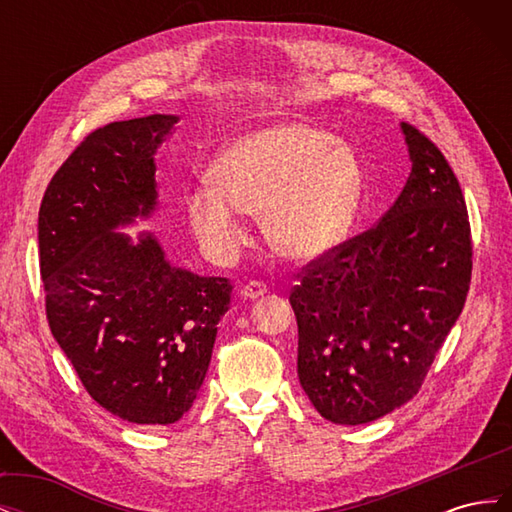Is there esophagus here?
I'll list each match as a JSON object with an SVG mask.
<instances>
[{
    "label": "esophagus",
    "instance_id": "esophagus-1",
    "mask_svg": "<svg viewBox=\"0 0 512 512\" xmlns=\"http://www.w3.org/2000/svg\"><path fill=\"white\" fill-rule=\"evenodd\" d=\"M262 294H267V286L258 282V280H252L241 286V297L243 299H258L262 297Z\"/></svg>",
    "mask_w": 512,
    "mask_h": 512
}]
</instances>
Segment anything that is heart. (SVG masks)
Instances as JSON below:
<instances>
[{"label": "heart", "instance_id": "obj_1", "mask_svg": "<svg viewBox=\"0 0 512 512\" xmlns=\"http://www.w3.org/2000/svg\"><path fill=\"white\" fill-rule=\"evenodd\" d=\"M211 181L188 194L192 226L211 250H235L243 213H262L273 250L309 260L346 235L363 170L352 147L305 121L284 119L230 143L213 164Z\"/></svg>", "mask_w": 512, "mask_h": 512}]
</instances>
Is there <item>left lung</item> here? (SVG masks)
<instances>
[{
    "label": "left lung",
    "mask_w": 512,
    "mask_h": 512,
    "mask_svg": "<svg viewBox=\"0 0 512 512\" xmlns=\"http://www.w3.org/2000/svg\"><path fill=\"white\" fill-rule=\"evenodd\" d=\"M412 170L393 207L307 262L290 292L299 382L331 423L363 425L410 401L466 303L472 235L442 151L410 123Z\"/></svg>",
    "instance_id": "1"
}]
</instances>
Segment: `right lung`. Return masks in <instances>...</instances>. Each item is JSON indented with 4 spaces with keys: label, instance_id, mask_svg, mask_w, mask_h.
Instances as JSON below:
<instances>
[{
    "label": "right lung",
    "instance_id": "obj_1",
    "mask_svg": "<svg viewBox=\"0 0 512 512\" xmlns=\"http://www.w3.org/2000/svg\"><path fill=\"white\" fill-rule=\"evenodd\" d=\"M179 117L115 121L59 166L38 213L46 318L85 391L136 425H170L209 369L226 277L170 267L153 235L113 232L156 209V156Z\"/></svg>",
    "mask_w": 512,
    "mask_h": 512
}]
</instances>
